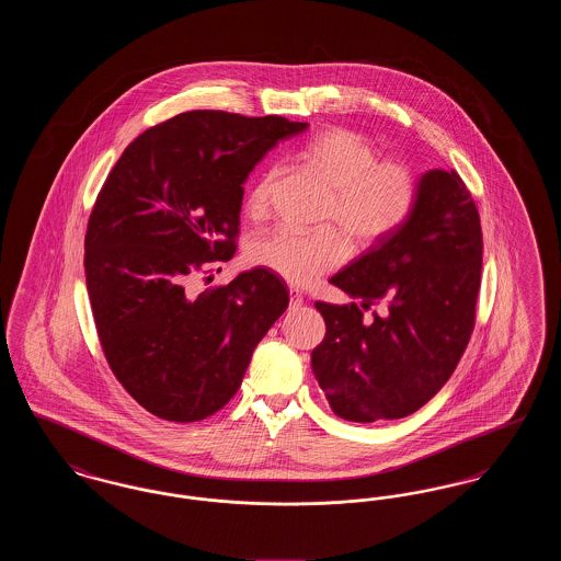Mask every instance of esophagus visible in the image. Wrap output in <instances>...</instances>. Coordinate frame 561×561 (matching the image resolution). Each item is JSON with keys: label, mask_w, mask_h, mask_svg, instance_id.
<instances>
[{"label": "esophagus", "mask_w": 561, "mask_h": 561, "mask_svg": "<svg viewBox=\"0 0 561 561\" xmlns=\"http://www.w3.org/2000/svg\"><path fill=\"white\" fill-rule=\"evenodd\" d=\"M302 302H305L302 294L298 293V290H290V309H298Z\"/></svg>", "instance_id": "esophagus-1"}]
</instances>
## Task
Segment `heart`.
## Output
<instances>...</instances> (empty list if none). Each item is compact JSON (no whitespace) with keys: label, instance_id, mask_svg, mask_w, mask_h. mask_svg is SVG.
I'll return each instance as SVG.
<instances>
[{"label":"heart","instance_id":"b5f03b06","mask_svg":"<svg viewBox=\"0 0 561 561\" xmlns=\"http://www.w3.org/2000/svg\"><path fill=\"white\" fill-rule=\"evenodd\" d=\"M300 160L332 188L323 220L336 229L313 233L273 229L250 241L248 259L293 286H311L345 263V237L355 250H368L396 236L416 208L419 183L408 163L378 160L373 142L347 128H330L309 138ZM277 176L275 165L259 174L245 197L248 216H267Z\"/></svg>","mask_w":561,"mask_h":561}]
</instances>
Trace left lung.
Instances as JSON below:
<instances>
[{"mask_svg": "<svg viewBox=\"0 0 561 561\" xmlns=\"http://www.w3.org/2000/svg\"><path fill=\"white\" fill-rule=\"evenodd\" d=\"M481 252L469 188L454 170H428L410 220L330 279L359 305L316 302L325 336L311 366L336 416L403 419L448 382L476 325ZM374 304L386 313L366 319Z\"/></svg>", "mask_w": 561, "mask_h": 561, "instance_id": "8db88e82", "label": "left lung"}]
</instances>
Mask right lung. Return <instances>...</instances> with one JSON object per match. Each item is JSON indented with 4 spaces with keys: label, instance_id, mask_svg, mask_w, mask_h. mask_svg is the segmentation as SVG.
I'll list each match as a JSON object with an SVG mask.
<instances>
[{
    "label": "right lung",
    "instance_id": "1",
    "mask_svg": "<svg viewBox=\"0 0 561 561\" xmlns=\"http://www.w3.org/2000/svg\"><path fill=\"white\" fill-rule=\"evenodd\" d=\"M302 130L279 115L187 111L134 138L108 172L83 240L85 286L115 378L163 421L195 423L231 400L290 302L268 268L204 293L193 277L236 254L241 185Z\"/></svg>",
    "mask_w": 561,
    "mask_h": 561
}]
</instances>
